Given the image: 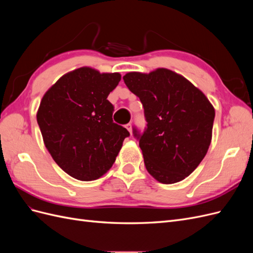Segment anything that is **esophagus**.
Returning a JSON list of instances; mask_svg holds the SVG:
<instances>
[{
  "mask_svg": "<svg viewBox=\"0 0 253 253\" xmlns=\"http://www.w3.org/2000/svg\"><path fill=\"white\" fill-rule=\"evenodd\" d=\"M126 127L127 131L129 132V134L132 135V125H131V124H127V125L126 126Z\"/></svg>",
  "mask_w": 253,
  "mask_h": 253,
  "instance_id": "obj_1",
  "label": "esophagus"
}]
</instances>
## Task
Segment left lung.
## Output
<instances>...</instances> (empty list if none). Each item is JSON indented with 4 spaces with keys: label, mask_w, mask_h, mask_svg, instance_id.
Segmentation results:
<instances>
[{
    "label": "left lung",
    "mask_w": 253,
    "mask_h": 253,
    "mask_svg": "<svg viewBox=\"0 0 253 253\" xmlns=\"http://www.w3.org/2000/svg\"><path fill=\"white\" fill-rule=\"evenodd\" d=\"M139 97L147 127L139 140L144 165L157 181L170 185L185 179L202 163L212 139L215 111L208 98L181 75L167 68L124 76Z\"/></svg>",
    "instance_id": "left-lung-1"
}]
</instances>
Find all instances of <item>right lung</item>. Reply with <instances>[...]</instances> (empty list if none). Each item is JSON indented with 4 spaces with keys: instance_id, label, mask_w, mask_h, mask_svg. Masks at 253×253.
I'll return each instance as SVG.
<instances>
[{
    "instance_id": "1",
    "label": "right lung",
    "mask_w": 253,
    "mask_h": 253,
    "mask_svg": "<svg viewBox=\"0 0 253 253\" xmlns=\"http://www.w3.org/2000/svg\"><path fill=\"white\" fill-rule=\"evenodd\" d=\"M121 79L119 73L80 67L63 75L44 94L37 121L56 164L72 177L90 181L108 172L127 129L113 122L108 100Z\"/></svg>"
}]
</instances>
